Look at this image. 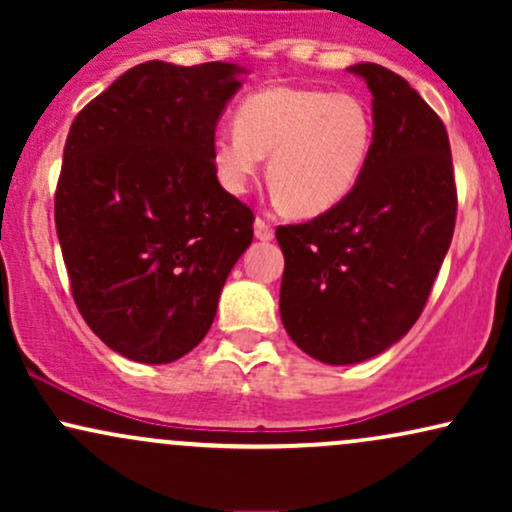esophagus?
Instances as JSON below:
<instances>
[{"instance_id":"34e87169","label":"esophagus","mask_w":512,"mask_h":512,"mask_svg":"<svg viewBox=\"0 0 512 512\" xmlns=\"http://www.w3.org/2000/svg\"><path fill=\"white\" fill-rule=\"evenodd\" d=\"M255 236L260 238V240H264V243H267V240H272V238H274V228L269 226L267 221L255 219Z\"/></svg>"}]
</instances>
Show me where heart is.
I'll use <instances>...</instances> for the list:
<instances>
[{
  "instance_id": "heart-1",
  "label": "heart",
  "mask_w": 512,
  "mask_h": 512,
  "mask_svg": "<svg viewBox=\"0 0 512 512\" xmlns=\"http://www.w3.org/2000/svg\"><path fill=\"white\" fill-rule=\"evenodd\" d=\"M373 139V113L354 93L267 86L240 103L236 129L216 134L211 158L221 185L243 195L269 156L267 178L279 204L308 219L349 197Z\"/></svg>"
}]
</instances>
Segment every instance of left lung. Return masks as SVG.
Segmentation results:
<instances>
[{"mask_svg":"<svg viewBox=\"0 0 512 512\" xmlns=\"http://www.w3.org/2000/svg\"><path fill=\"white\" fill-rule=\"evenodd\" d=\"M373 93L375 139L337 207L279 226V313L298 349L330 366L383 354L419 320L457 216L445 125L402 76L349 67Z\"/></svg>","mask_w":512,"mask_h":512,"instance_id":"8db88e82","label":"left lung"}]
</instances>
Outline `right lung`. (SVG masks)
Here are the masks:
<instances>
[{"label": "right lung", "instance_id": "right-lung-1", "mask_svg": "<svg viewBox=\"0 0 512 512\" xmlns=\"http://www.w3.org/2000/svg\"><path fill=\"white\" fill-rule=\"evenodd\" d=\"M248 69L137 64L76 115L55 195L76 308L105 346L170 363L202 342L250 207L221 187L216 122Z\"/></svg>", "mask_w": 512, "mask_h": 512}]
</instances>
